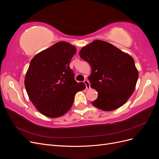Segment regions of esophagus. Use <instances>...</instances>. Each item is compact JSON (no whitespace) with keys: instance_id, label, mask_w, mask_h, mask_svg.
Here are the masks:
<instances>
[{"instance_id":"esophagus-1","label":"esophagus","mask_w":159,"mask_h":159,"mask_svg":"<svg viewBox=\"0 0 159 159\" xmlns=\"http://www.w3.org/2000/svg\"><path fill=\"white\" fill-rule=\"evenodd\" d=\"M84 84H85L86 89H90V84H89V81L87 80H84Z\"/></svg>"}]
</instances>
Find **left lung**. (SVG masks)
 <instances>
[{"label": "left lung", "instance_id": "obj_1", "mask_svg": "<svg viewBox=\"0 0 159 159\" xmlns=\"http://www.w3.org/2000/svg\"><path fill=\"white\" fill-rule=\"evenodd\" d=\"M80 57L91 68V88L98 92L91 102L95 107L110 111L127 102L135 89L139 72L133 57L110 43L95 40L83 47Z\"/></svg>", "mask_w": 159, "mask_h": 159}]
</instances>
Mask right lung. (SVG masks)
Listing matches in <instances>:
<instances>
[{"label": "right lung", "mask_w": 159, "mask_h": 159, "mask_svg": "<svg viewBox=\"0 0 159 159\" xmlns=\"http://www.w3.org/2000/svg\"><path fill=\"white\" fill-rule=\"evenodd\" d=\"M75 47L66 42L56 43L32 59L25 85L33 105L46 117L64 115L73 105L75 95L85 89L83 82L74 80L70 68Z\"/></svg>", "instance_id": "add662e5"}]
</instances>
